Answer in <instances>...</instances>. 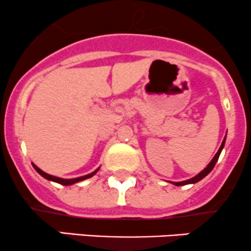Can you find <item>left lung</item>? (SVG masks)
<instances>
[{
  "mask_svg": "<svg viewBox=\"0 0 251 251\" xmlns=\"http://www.w3.org/2000/svg\"><path fill=\"white\" fill-rule=\"evenodd\" d=\"M224 143H226V138H224V140H223V143H222V145H221V148H220V150H218V152L217 153H216V155L214 157V159L211 160V162H210V164L208 166H206L205 169L203 170V171L201 172L200 175H197L196 176V177H194V178H191V179H188V180H184V181H179V183H174L175 185H177V186H181V185H186V184H192V183H197V181H200L201 179H203L204 177H205L206 175H209L210 172H211V170L214 169V166L216 165V163H217V160H218V157H220V154H221V152H222V149H223V146H224Z\"/></svg>",
  "mask_w": 251,
  "mask_h": 251,
  "instance_id": "left-lung-1",
  "label": "left lung"
}]
</instances>
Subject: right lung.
<instances>
[{
    "label": "right lung",
    "mask_w": 251,
    "mask_h": 251,
    "mask_svg": "<svg viewBox=\"0 0 251 251\" xmlns=\"http://www.w3.org/2000/svg\"><path fill=\"white\" fill-rule=\"evenodd\" d=\"M33 166H34V169L36 170L37 172H39L40 175L42 176V177H45L46 179H50V180H53V181H56V183H59V184H61V185H72V184H74V183H77V181H81V180H83V179H87V178H89V177H92V176H94L98 172V170H96V171L94 172H92V174H89V175H86V176H82V177H79V178H74V179H62V178H59V177H54V176H50V175H48V174H46V172H43L42 170H40L39 168H37V166H35L33 164Z\"/></svg>",
    "instance_id": "1"
}]
</instances>
